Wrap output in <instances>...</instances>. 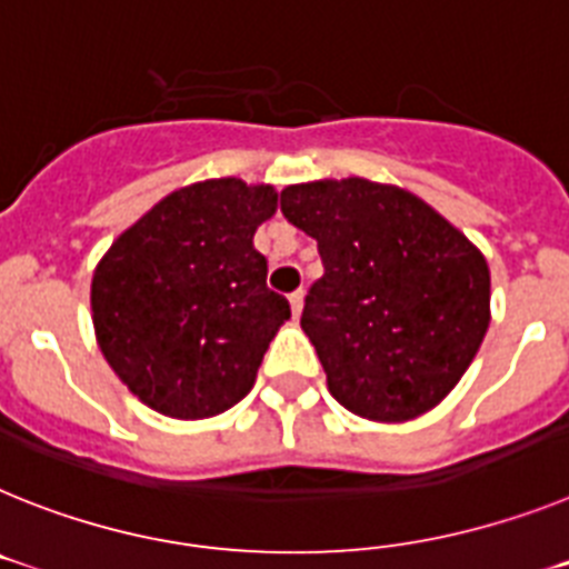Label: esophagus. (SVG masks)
Returning <instances> with one entry per match:
<instances>
[{"label":"esophagus","mask_w":569,"mask_h":569,"mask_svg":"<svg viewBox=\"0 0 569 569\" xmlns=\"http://www.w3.org/2000/svg\"><path fill=\"white\" fill-rule=\"evenodd\" d=\"M302 308H305V293L302 290H296V293H290V310H293V319L302 317Z\"/></svg>","instance_id":"esophagus-1"}]
</instances>
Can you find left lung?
I'll return each instance as SVG.
<instances>
[{"label":"left lung","instance_id":"1","mask_svg":"<svg viewBox=\"0 0 569 569\" xmlns=\"http://www.w3.org/2000/svg\"><path fill=\"white\" fill-rule=\"evenodd\" d=\"M281 212L322 256L302 331L339 406L377 423L435 409L487 337L483 252L423 198L366 178L293 183Z\"/></svg>","mask_w":569,"mask_h":569}]
</instances>
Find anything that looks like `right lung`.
Listing matches in <instances>:
<instances>
[{"label": "right lung", "instance_id": "1", "mask_svg": "<svg viewBox=\"0 0 569 569\" xmlns=\"http://www.w3.org/2000/svg\"><path fill=\"white\" fill-rule=\"evenodd\" d=\"M279 207L267 183L174 189L109 247L91 279L106 362L140 402L178 420L232 409L290 305L267 288L252 236Z\"/></svg>", "mask_w": 569, "mask_h": 569}]
</instances>
